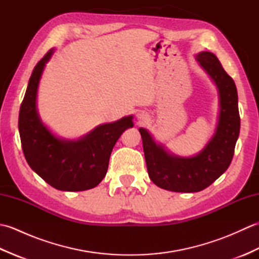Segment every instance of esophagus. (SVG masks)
<instances>
[{
  "mask_svg": "<svg viewBox=\"0 0 259 259\" xmlns=\"http://www.w3.org/2000/svg\"><path fill=\"white\" fill-rule=\"evenodd\" d=\"M137 119H138L140 123L146 122V121L148 120V114L146 112H139L138 114H137Z\"/></svg>",
  "mask_w": 259,
  "mask_h": 259,
  "instance_id": "1",
  "label": "esophagus"
}]
</instances>
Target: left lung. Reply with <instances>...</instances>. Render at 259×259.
<instances>
[{"mask_svg":"<svg viewBox=\"0 0 259 259\" xmlns=\"http://www.w3.org/2000/svg\"><path fill=\"white\" fill-rule=\"evenodd\" d=\"M200 67L217 88L219 111L212 137L197 155L181 157L159 144L145 128H139L147 170L152 183L175 192H197L207 188L226 171L234 156L240 129L238 95L234 80L211 52L196 54Z\"/></svg>","mask_w":259,"mask_h":259,"instance_id":"1","label":"left lung"}]
</instances>
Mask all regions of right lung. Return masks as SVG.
Returning a JSON list of instances; mask_svg holds the SVG:
<instances>
[{"mask_svg":"<svg viewBox=\"0 0 259 259\" xmlns=\"http://www.w3.org/2000/svg\"><path fill=\"white\" fill-rule=\"evenodd\" d=\"M51 49L33 69L19 114V133L24 157L33 171L53 188L83 191L106 177L111 151L120 136L133 128V115L96 126L79 139L54 135L41 120L36 100L46 64L54 53Z\"/></svg>","mask_w":259,"mask_h":259,"instance_id":"add662e5","label":"right lung"}]
</instances>
